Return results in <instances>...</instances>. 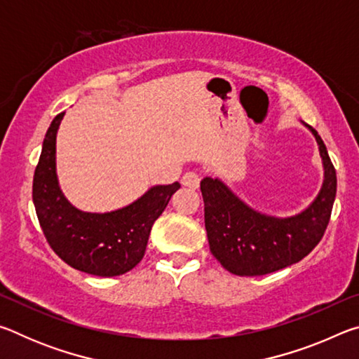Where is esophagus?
<instances>
[{"mask_svg":"<svg viewBox=\"0 0 359 359\" xmlns=\"http://www.w3.org/2000/svg\"><path fill=\"white\" fill-rule=\"evenodd\" d=\"M199 182H201V175H199L196 171H188L184 174V177H182V185L193 188V190L199 187Z\"/></svg>","mask_w":359,"mask_h":359,"instance_id":"34e87169","label":"esophagus"}]
</instances>
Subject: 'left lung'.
I'll list each match as a JSON object with an SVG mask.
<instances>
[{"label":"left lung","mask_w":359,"mask_h":359,"mask_svg":"<svg viewBox=\"0 0 359 359\" xmlns=\"http://www.w3.org/2000/svg\"><path fill=\"white\" fill-rule=\"evenodd\" d=\"M317 139L325 180L318 196L301 214L269 217L241 201L222 180H201L204 223L209 247L224 269L234 276L253 277L276 272L307 257L323 238L336 199L337 177L323 139Z\"/></svg>","instance_id":"8db88e82"}]
</instances>
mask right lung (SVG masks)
<instances>
[{
    "label": "right lung",
    "instance_id": "1",
    "mask_svg": "<svg viewBox=\"0 0 359 359\" xmlns=\"http://www.w3.org/2000/svg\"><path fill=\"white\" fill-rule=\"evenodd\" d=\"M65 112L46 133L33 177V203L48 245L66 264L100 277L131 271L144 258L150 229L180 184L156 185L126 208L106 214L76 209L60 190L55 165L57 131Z\"/></svg>",
    "mask_w": 359,
    "mask_h": 359
}]
</instances>
